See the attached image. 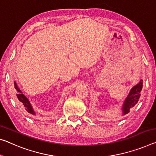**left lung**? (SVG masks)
<instances>
[{
	"mask_svg": "<svg viewBox=\"0 0 156 156\" xmlns=\"http://www.w3.org/2000/svg\"><path fill=\"white\" fill-rule=\"evenodd\" d=\"M143 80L141 79L139 83L135 85L134 87L130 90L129 94L127 96V97L125 98L124 102L123 103L122 111V115H125L130 112V109L137 104V103L139 101V98L141 96V91L142 89Z\"/></svg>",
	"mask_w": 156,
	"mask_h": 156,
	"instance_id": "1",
	"label": "left lung"
}]
</instances>
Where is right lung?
<instances>
[{"mask_svg": "<svg viewBox=\"0 0 156 156\" xmlns=\"http://www.w3.org/2000/svg\"><path fill=\"white\" fill-rule=\"evenodd\" d=\"M14 90H15L16 101L19 106H21L22 108H23L28 113L30 114V115H35V112H34L33 106H32L30 102V101L28 100V98L22 93L21 90L19 88L18 86H17V84L15 81L14 82Z\"/></svg>", "mask_w": 156, "mask_h": 156, "instance_id": "right-lung-1", "label": "right lung"}]
</instances>
